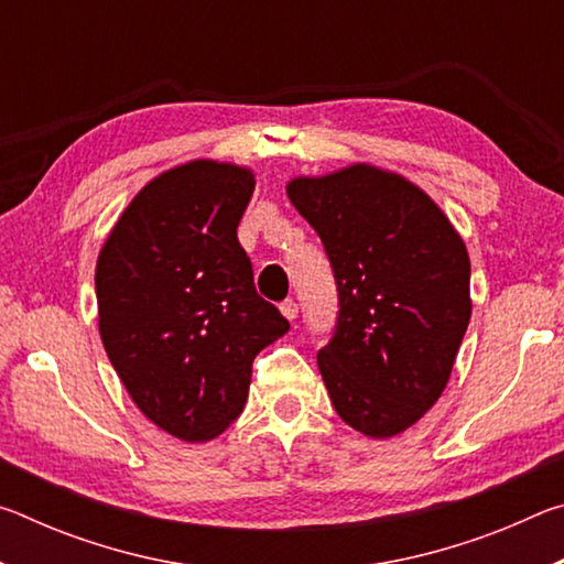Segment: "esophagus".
<instances>
[{"instance_id": "34e87169", "label": "esophagus", "mask_w": 564, "mask_h": 564, "mask_svg": "<svg viewBox=\"0 0 564 564\" xmlns=\"http://www.w3.org/2000/svg\"><path fill=\"white\" fill-rule=\"evenodd\" d=\"M281 313H283V316L285 318H289V321H295V318H299V303H295V301H283L281 303Z\"/></svg>"}]
</instances>
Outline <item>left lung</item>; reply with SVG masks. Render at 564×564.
I'll list each match as a JSON object with an SVG mask.
<instances>
[{
	"instance_id": "1",
	"label": "left lung",
	"mask_w": 564,
	"mask_h": 564,
	"mask_svg": "<svg viewBox=\"0 0 564 564\" xmlns=\"http://www.w3.org/2000/svg\"><path fill=\"white\" fill-rule=\"evenodd\" d=\"M285 194L338 285L336 333L318 350L333 408L376 441L408 431L443 395L470 323L460 234L423 188L373 164L295 176Z\"/></svg>"
}]
</instances>
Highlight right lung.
<instances>
[{
    "label": "right lung",
    "instance_id": "obj_1",
    "mask_svg": "<svg viewBox=\"0 0 564 564\" xmlns=\"http://www.w3.org/2000/svg\"><path fill=\"white\" fill-rule=\"evenodd\" d=\"M248 166L196 159L131 198L97 261L99 336L123 388L161 431L186 443L241 415L259 352L289 333L256 293L236 228Z\"/></svg>",
    "mask_w": 564,
    "mask_h": 564
}]
</instances>
